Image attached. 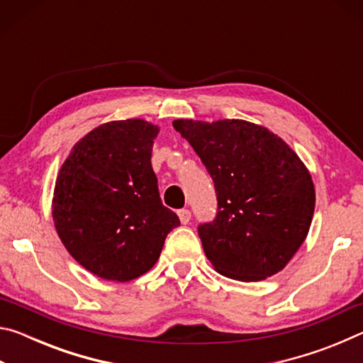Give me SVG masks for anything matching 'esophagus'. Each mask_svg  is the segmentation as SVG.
<instances>
[{
  "label": "esophagus",
  "mask_w": 363,
  "mask_h": 363,
  "mask_svg": "<svg viewBox=\"0 0 363 363\" xmlns=\"http://www.w3.org/2000/svg\"><path fill=\"white\" fill-rule=\"evenodd\" d=\"M177 216H179L182 224H189L190 218H192V213H190L189 210H179V211H177Z\"/></svg>",
  "instance_id": "obj_1"
}]
</instances>
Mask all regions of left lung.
I'll list each match as a JSON object with an SVG mask.
<instances>
[{
	"label": "left lung",
	"mask_w": 363,
	"mask_h": 363,
	"mask_svg": "<svg viewBox=\"0 0 363 363\" xmlns=\"http://www.w3.org/2000/svg\"><path fill=\"white\" fill-rule=\"evenodd\" d=\"M214 182L218 213L199 225L220 275L257 281L280 272L306 240L315 190L285 140L245 120H176Z\"/></svg>",
	"instance_id": "left-lung-1"
}]
</instances>
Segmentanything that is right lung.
Returning <instances> with one entry per match:
<instances>
[{
    "mask_svg": "<svg viewBox=\"0 0 363 363\" xmlns=\"http://www.w3.org/2000/svg\"><path fill=\"white\" fill-rule=\"evenodd\" d=\"M158 126L110 121L86 134L59 171L54 225L67 251L106 280L128 281L153 267L179 218L163 206L150 157Z\"/></svg>",
    "mask_w": 363,
    "mask_h": 363,
    "instance_id": "right-lung-1",
    "label": "right lung"
}]
</instances>
